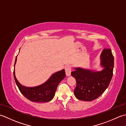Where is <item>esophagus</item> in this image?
I'll return each mask as SVG.
<instances>
[{
  "label": "esophagus",
  "instance_id": "34e87169",
  "mask_svg": "<svg viewBox=\"0 0 126 126\" xmlns=\"http://www.w3.org/2000/svg\"><path fill=\"white\" fill-rule=\"evenodd\" d=\"M65 70L66 75L67 76H70L71 72V66H70V65H67V66H66L65 68Z\"/></svg>",
  "mask_w": 126,
  "mask_h": 126
}]
</instances>
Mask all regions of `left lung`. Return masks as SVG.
Instances as JSON below:
<instances>
[{"instance_id": "8db88e82", "label": "left lung", "mask_w": 126, "mask_h": 126, "mask_svg": "<svg viewBox=\"0 0 126 126\" xmlns=\"http://www.w3.org/2000/svg\"><path fill=\"white\" fill-rule=\"evenodd\" d=\"M101 71L82 68H75L71 75L75 79L77 85L74 94L79 100L91 101L98 98L109 86L113 76L114 57L110 49L102 51Z\"/></svg>"}]
</instances>
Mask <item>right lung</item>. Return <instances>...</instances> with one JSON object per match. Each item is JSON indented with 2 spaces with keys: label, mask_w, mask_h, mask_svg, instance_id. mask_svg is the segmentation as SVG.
<instances>
[{
  "label": "right lung",
  "mask_w": 126,
  "mask_h": 126,
  "mask_svg": "<svg viewBox=\"0 0 126 126\" xmlns=\"http://www.w3.org/2000/svg\"><path fill=\"white\" fill-rule=\"evenodd\" d=\"M17 56H16L14 68L17 62ZM13 76L20 92L26 98L32 102L44 103L50 101L54 97L59 83L65 77V72L64 69L56 72L44 83L33 87H25L21 84L16 78L15 69Z\"/></svg>",
  "instance_id": "1"
}]
</instances>
